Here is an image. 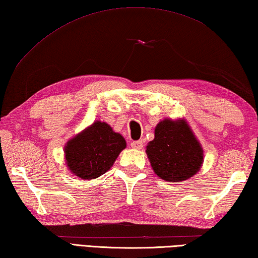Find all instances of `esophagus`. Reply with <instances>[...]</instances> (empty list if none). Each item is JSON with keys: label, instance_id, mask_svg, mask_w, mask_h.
Here are the masks:
<instances>
[{"label": "esophagus", "instance_id": "1", "mask_svg": "<svg viewBox=\"0 0 258 258\" xmlns=\"http://www.w3.org/2000/svg\"><path fill=\"white\" fill-rule=\"evenodd\" d=\"M131 147L137 150H141L143 148V142L142 141H133L131 142Z\"/></svg>", "mask_w": 258, "mask_h": 258}]
</instances>
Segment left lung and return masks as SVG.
Wrapping results in <instances>:
<instances>
[{"label":"left lung","instance_id":"obj_1","mask_svg":"<svg viewBox=\"0 0 258 258\" xmlns=\"http://www.w3.org/2000/svg\"><path fill=\"white\" fill-rule=\"evenodd\" d=\"M150 163L163 180H186L200 170L203 150L185 120L165 119L157 125L147 147Z\"/></svg>","mask_w":258,"mask_h":258}]
</instances>
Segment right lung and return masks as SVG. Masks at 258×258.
<instances>
[{
    "label": "right lung",
    "instance_id": "right-lung-1",
    "mask_svg": "<svg viewBox=\"0 0 258 258\" xmlns=\"http://www.w3.org/2000/svg\"><path fill=\"white\" fill-rule=\"evenodd\" d=\"M126 147L120 134L105 121H96L65 147L69 169L82 179H93L105 174Z\"/></svg>",
    "mask_w": 258,
    "mask_h": 258
}]
</instances>
